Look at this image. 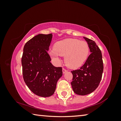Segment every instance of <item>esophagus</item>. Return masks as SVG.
Instances as JSON below:
<instances>
[{
	"instance_id": "esophagus-1",
	"label": "esophagus",
	"mask_w": 121,
	"mask_h": 121,
	"mask_svg": "<svg viewBox=\"0 0 121 121\" xmlns=\"http://www.w3.org/2000/svg\"><path fill=\"white\" fill-rule=\"evenodd\" d=\"M67 71V69H65V68H63L62 69V73H65Z\"/></svg>"
}]
</instances>
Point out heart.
I'll return each instance as SVG.
<instances>
[{
	"instance_id": "b5f03b06",
	"label": "heart",
	"mask_w": 121,
	"mask_h": 121,
	"mask_svg": "<svg viewBox=\"0 0 121 121\" xmlns=\"http://www.w3.org/2000/svg\"><path fill=\"white\" fill-rule=\"evenodd\" d=\"M89 51V46L86 42L68 38L56 43L50 54L56 62L60 61V56H65L67 66L75 69L81 67L85 62Z\"/></svg>"
}]
</instances>
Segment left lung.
Returning a JSON list of instances; mask_svg holds the SVG:
<instances>
[{
	"mask_svg": "<svg viewBox=\"0 0 121 121\" xmlns=\"http://www.w3.org/2000/svg\"><path fill=\"white\" fill-rule=\"evenodd\" d=\"M91 53L79 69L71 71L73 75L71 86L74 92L78 95H89L97 89L101 81L104 70L102 54L95 43L84 37Z\"/></svg>",
	"mask_w": 121,
	"mask_h": 121,
	"instance_id": "8db88e82",
	"label": "left lung"
}]
</instances>
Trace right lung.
<instances>
[{"label":"right lung","instance_id":"obj_1","mask_svg":"<svg viewBox=\"0 0 121 121\" xmlns=\"http://www.w3.org/2000/svg\"><path fill=\"white\" fill-rule=\"evenodd\" d=\"M52 34H38L26 43L21 62L26 85L34 94L42 97L54 94L57 82L62 76L61 67H56L48 54Z\"/></svg>","mask_w":121,"mask_h":121}]
</instances>
